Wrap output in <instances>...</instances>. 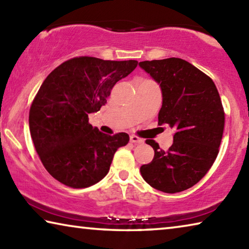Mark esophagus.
<instances>
[{"mask_svg":"<svg viewBox=\"0 0 249 249\" xmlns=\"http://www.w3.org/2000/svg\"><path fill=\"white\" fill-rule=\"evenodd\" d=\"M129 140L132 142H134V144H142L144 142V140H142V138L135 136V135H132V136L129 137Z\"/></svg>","mask_w":249,"mask_h":249,"instance_id":"esophagus-1","label":"esophagus"}]
</instances>
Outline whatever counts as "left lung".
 Returning a JSON list of instances; mask_svg holds the SVG:
<instances>
[{"label":"left lung","mask_w":249,"mask_h":249,"mask_svg":"<svg viewBox=\"0 0 249 249\" xmlns=\"http://www.w3.org/2000/svg\"><path fill=\"white\" fill-rule=\"evenodd\" d=\"M140 67L161 89L158 125L175 130L167 151L146 141L155 156L141 167L142 177L159 191H184L203 178L217 157L225 121L220 94L212 79L183 59L142 61Z\"/></svg>","instance_id":"1"}]
</instances>
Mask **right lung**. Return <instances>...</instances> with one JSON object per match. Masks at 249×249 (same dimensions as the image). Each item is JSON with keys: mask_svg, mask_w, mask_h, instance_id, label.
I'll use <instances>...</instances> for the list:
<instances>
[{"mask_svg": "<svg viewBox=\"0 0 249 249\" xmlns=\"http://www.w3.org/2000/svg\"><path fill=\"white\" fill-rule=\"evenodd\" d=\"M136 60L72 58L49 73L29 109V130L50 175L71 188H88L107 175L117 148L128 134L107 135L89 124L117 81L136 68Z\"/></svg>", "mask_w": 249, "mask_h": 249, "instance_id": "right-lung-1", "label": "right lung"}]
</instances>
